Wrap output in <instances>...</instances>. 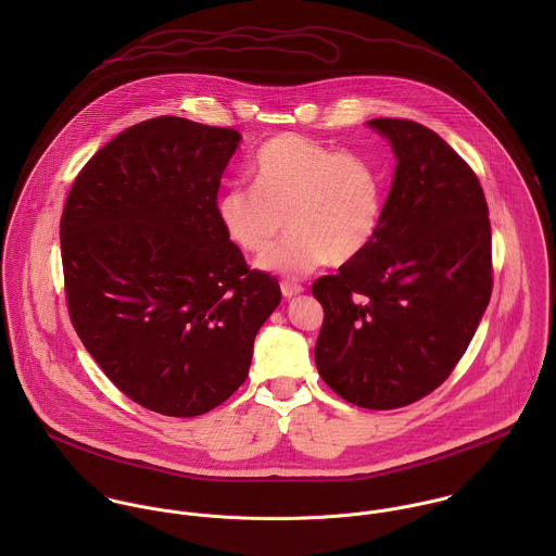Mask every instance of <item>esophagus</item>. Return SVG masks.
Segmentation results:
<instances>
[{"label":"esophagus","instance_id":"esophagus-1","mask_svg":"<svg viewBox=\"0 0 556 556\" xmlns=\"http://www.w3.org/2000/svg\"><path fill=\"white\" fill-rule=\"evenodd\" d=\"M280 291H282V295H285L287 300H291V298L300 295V293L304 291V287H302V285H295V282L285 280V282H280Z\"/></svg>","mask_w":556,"mask_h":556}]
</instances>
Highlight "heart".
<instances>
[{
	"mask_svg": "<svg viewBox=\"0 0 556 556\" xmlns=\"http://www.w3.org/2000/svg\"><path fill=\"white\" fill-rule=\"evenodd\" d=\"M252 188H231L216 205L218 223L239 250L261 254V269L306 276L327 261L342 265L368 250L386 210L381 170L364 156L338 152L302 135L269 139L250 164Z\"/></svg>",
	"mask_w": 556,
	"mask_h": 556,
	"instance_id": "heart-1",
	"label": "heart"
}]
</instances>
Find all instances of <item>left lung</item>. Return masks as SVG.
Here are the masks:
<instances>
[{
    "mask_svg": "<svg viewBox=\"0 0 556 556\" xmlns=\"http://www.w3.org/2000/svg\"><path fill=\"white\" fill-rule=\"evenodd\" d=\"M396 170L364 254L323 276L315 362L346 402L397 408L437 390L465 355L492 293L488 205L471 166L437 132L379 117Z\"/></svg>",
    "mask_w": 556,
    "mask_h": 556,
    "instance_id": "obj_1",
    "label": "left lung"
}]
</instances>
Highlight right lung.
Segmentation results:
<instances>
[{"mask_svg": "<svg viewBox=\"0 0 556 556\" xmlns=\"http://www.w3.org/2000/svg\"><path fill=\"white\" fill-rule=\"evenodd\" d=\"M231 128L141 122L93 154L60 238L66 300L87 353L137 404L194 417L248 377L278 280L248 269L216 199L239 148Z\"/></svg>", "mask_w": 556, "mask_h": 556, "instance_id": "1", "label": "right lung"}]
</instances>
